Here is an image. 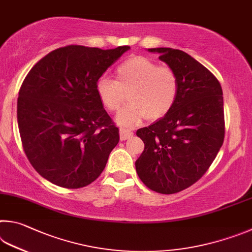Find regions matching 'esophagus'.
I'll return each instance as SVG.
<instances>
[{
    "label": "esophagus",
    "instance_id": "34e87169",
    "mask_svg": "<svg viewBox=\"0 0 252 252\" xmlns=\"http://www.w3.org/2000/svg\"><path fill=\"white\" fill-rule=\"evenodd\" d=\"M133 131L128 130V129H125V128H121L119 129V136H121V139L122 140H126L130 137H133Z\"/></svg>",
    "mask_w": 252,
    "mask_h": 252
}]
</instances>
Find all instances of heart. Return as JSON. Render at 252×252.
Segmentation results:
<instances>
[{
    "label": "heart",
    "instance_id": "obj_1",
    "mask_svg": "<svg viewBox=\"0 0 252 252\" xmlns=\"http://www.w3.org/2000/svg\"><path fill=\"white\" fill-rule=\"evenodd\" d=\"M117 79L103 75L96 83L99 100L108 110H117L129 92L130 100L116 116V123L133 128L147 117L156 121L164 117L177 100L179 81L169 66L158 65L146 56H133L116 69Z\"/></svg>",
    "mask_w": 252,
    "mask_h": 252
}]
</instances>
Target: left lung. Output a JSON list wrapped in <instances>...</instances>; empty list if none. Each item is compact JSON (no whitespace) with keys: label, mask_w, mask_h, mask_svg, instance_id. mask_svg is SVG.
I'll list each match as a JSON object with an SVG mask.
<instances>
[{"label":"left lung","mask_w":252,"mask_h":252,"mask_svg":"<svg viewBox=\"0 0 252 252\" xmlns=\"http://www.w3.org/2000/svg\"><path fill=\"white\" fill-rule=\"evenodd\" d=\"M178 76L177 100L164 117L136 135L145 144L135 162L142 182L152 190L170 195L202 177L222 146V90L210 70L180 50L148 48Z\"/></svg>","instance_id":"8db88e82"}]
</instances>
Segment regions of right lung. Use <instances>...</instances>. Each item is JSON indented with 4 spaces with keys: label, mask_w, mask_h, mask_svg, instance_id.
I'll return each instance as SVG.
<instances>
[{
    "label": "right lung",
    "mask_w": 252,
    "mask_h": 252,
    "mask_svg": "<svg viewBox=\"0 0 252 252\" xmlns=\"http://www.w3.org/2000/svg\"><path fill=\"white\" fill-rule=\"evenodd\" d=\"M129 48L60 47L26 75L17 124L26 156L43 178L77 189L104 170L119 134L97 96L96 83Z\"/></svg>",
    "instance_id": "right-lung-1"
}]
</instances>
